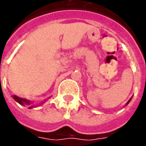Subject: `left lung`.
Returning <instances> with one entry per match:
<instances>
[{
  "label": "left lung",
  "instance_id": "obj_1",
  "mask_svg": "<svg viewBox=\"0 0 146 146\" xmlns=\"http://www.w3.org/2000/svg\"><path fill=\"white\" fill-rule=\"evenodd\" d=\"M132 100V97L130 98V100H129V101H128V102H127V103H126V105H128V104H129V102H130V100Z\"/></svg>",
  "mask_w": 146,
  "mask_h": 146
}]
</instances>
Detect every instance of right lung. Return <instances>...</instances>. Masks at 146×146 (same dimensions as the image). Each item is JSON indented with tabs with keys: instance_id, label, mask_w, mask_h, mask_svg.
I'll use <instances>...</instances> for the list:
<instances>
[{
	"instance_id": "1",
	"label": "right lung",
	"mask_w": 146,
	"mask_h": 146,
	"mask_svg": "<svg viewBox=\"0 0 146 146\" xmlns=\"http://www.w3.org/2000/svg\"><path fill=\"white\" fill-rule=\"evenodd\" d=\"M12 97H13V99H14L16 102L20 103L21 105L27 106H29V109H31V108L34 107V106L32 105V103H31L30 100H26V99H23V98H20L18 97V96H13ZM43 103H44V102H43Z\"/></svg>"
}]
</instances>
